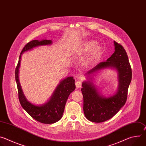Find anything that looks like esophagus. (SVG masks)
<instances>
[{
  "mask_svg": "<svg viewBox=\"0 0 146 146\" xmlns=\"http://www.w3.org/2000/svg\"><path fill=\"white\" fill-rule=\"evenodd\" d=\"M76 86L77 88H81V86H82V82L81 81H77L76 82Z\"/></svg>",
  "mask_w": 146,
  "mask_h": 146,
  "instance_id": "esophagus-1",
  "label": "esophagus"
}]
</instances>
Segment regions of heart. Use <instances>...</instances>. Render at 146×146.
<instances>
[{"mask_svg":"<svg viewBox=\"0 0 146 146\" xmlns=\"http://www.w3.org/2000/svg\"><path fill=\"white\" fill-rule=\"evenodd\" d=\"M95 41H90L84 44L82 47V50L85 52H89L92 50L90 58L86 60L85 65L89 66L96 62L101 57L103 53V48L99 45H96Z\"/></svg>","mask_w":146,"mask_h":146,"instance_id":"b5f03b06","label":"heart"}]
</instances>
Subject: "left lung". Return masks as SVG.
<instances>
[{
    "label": "left lung",
    "instance_id": "1",
    "mask_svg": "<svg viewBox=\"0 0 146 146\" xmlns=\"http://www.w3.org/2000/svg\"><path fill=\"white\" fill-rule=\"evenodd\" d=\"M115 51L106 61L102 62L86 73L89 80L82 82L83 110L86 117L94 122H102L114 116L126 103L129 86L132 80V69L126 51L114 41ZM108 67L118 72L119 87L117 93L106 98L102 96L90 80V76L96 71Z\"/></svg>",
    "mask_w": 146,
    "mask_h": 146
}]
</instances>
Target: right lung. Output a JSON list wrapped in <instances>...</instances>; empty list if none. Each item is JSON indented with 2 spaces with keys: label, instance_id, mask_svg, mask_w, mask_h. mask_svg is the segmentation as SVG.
Listing matches in <instances>:
<instances>
[{
  "label": "right lung",
  "instance_id": "add662e5",
  "mask_svg": "<svg viewBox=\"0 0 146 146\" xmlns=\"http://www.w3.org/2000/svg\"><path fill=\"white\" fill-rule=\"evenodd\" d=\"M51 44V40L46 39L41 41L35 40L27 43L23 48L22 51L21 52L15 72L18 98L21 105L35 120L47 124L55 123L61 119L64 111L67 99L70 93L76 88L73 77H68L62 80L54 92L50 99L42 105L36 106L29 102L24 95L19 81L18 73L21 54L35 47L40 46L50 45Z\"/></svg>",
  "mask_w": 146,
  "mask_h": 146
}]
</instances>
